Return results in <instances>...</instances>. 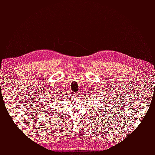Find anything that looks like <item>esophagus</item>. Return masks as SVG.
<instances>
[{
	"mask_svg": "<svg viewBox=\"0 0 155 155\" xmlns=\"http://www.w3.org/2000/svg\"><path fill=\"white\" fill-rule=\"evenodd\" d=\"M74 95V97H79V96H80V93H78V92H77V93H75Z\"/></svg>",
	"mask_w": 155,
	"mask_h": 155,
	"instance_id": "esophagus-1",
	"label": "esophagus"
}]
</instances>
